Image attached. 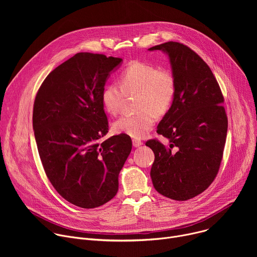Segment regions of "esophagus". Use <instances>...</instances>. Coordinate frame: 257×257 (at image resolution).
I'll list each match as a JSON object with an SVG mask.
<instances>
[{
  "instance_id": "34e87169",
  "label": "esophagus",
  "mask_w": 257,
  "mask_h": 257,
  "mask_svg": "<svg viewBox=\"0 0 257 257\" xmlns=\"http://www.w3.org/2000/svg\"><path fill=\"white\" fill-rule=\"evenodd\" d=\"M132 142H133V146H134V148H139V146H141V145L143 144L142 141L139 140V139H133Z\"/></svg>"
}]
</instances>
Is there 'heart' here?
I'll return each instance as SVG.
<instances>
[{
    "label": "heart",
    "instance_id": "b5f03b06",
    "mask_svg": "<svg viewBox=\"0 0 257 257\" xmlns=\"http://www.w3.org/2000/svg\"><path fill=\"white\" fill-rule=\"evenodd\" d=\"M120 84H106L101 91V102L105 111L116 115L121 107L124 93H137L136 109L133 115H123L113 123V130L133 138L148 134L157 121L170 108L175 92L176 82L173 73L165 68L144 62H132L120 76Z\"/></svg>",
    "mask_w": 257,
    "mask_h": 257
}]
</instances>
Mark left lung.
Masks as SVG:
<instances>
[{
    "mask_svg": "<svg viewBox=\"0 0 257 257\" xmlns=\"http://www.w3.org/2000/svg\"><path fill=\"white\" fill-rule=\"evenodd\" d=\"M149 51L168 56L176 82L173 102L157 131L170 144L145 143L155 153L151 177L162 195L187 200L211 184L221 165L228 130L224 96L210 68L187 46L168 42Z\"/></svg>",
    "mask_w": 257,
    "mask_h": 257,
    "instance_id": "obj_1",
    "label": "left lung"
}]
</instances>
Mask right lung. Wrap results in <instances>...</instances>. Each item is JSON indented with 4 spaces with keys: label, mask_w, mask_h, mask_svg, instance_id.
Segmentation results:
<instances>
[{
    "label": "right lung",
    "mask_w": 257,
    "mask_h": 257,
    "mask_svg": "<svg viewBox=\"0 0 257 257\" xmlns=\"http://www.w3.org/2000/svg\"><path fill=\"white\" fill-rule=\"evenodd\" d=\"M123 60L78 53L55 70L36 94L32 125L45 172L57 192L83 208L100 206L118 192L129 157L128 135L107 133L101 91Z\"/></svg>",
    "instance_id": "right-lung-1"
}]
</instances>
